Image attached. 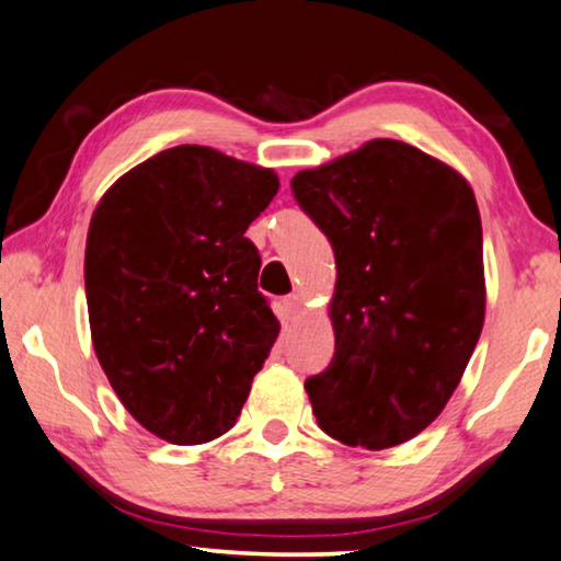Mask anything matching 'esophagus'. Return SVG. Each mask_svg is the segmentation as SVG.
<instances>
[{"instance_id": "1", "label": "esophagus", "mask_w": 561, "mask_h": 561, "mask_svg": "<svg viewBox=\"0 0 561 561\" xmlns=\"http://www.w3.org/2000/svg\"><path fill=\"white\" fill-rule=\"evenodd\" d=\"M283 306H286V313L288 316H298L302 308H306V300H302V296H298V293H293V296H288L286 300H283Z\"/></svg>"}]
</instances>
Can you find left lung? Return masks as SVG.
<instances>
[{"label": "left lung", "mask_w": 561, "mask_h": 561, "mask_svg": "<svg viewBox=\"0 0 561 561\" xmlns=\"http://www.w3.org/2000/svg\"><path fill=\"white\" fill-rule=\"evenodd\" d=\"M290 186L337 268L335 355L306 380L318 425L351 447L408 443L445 410L484 325L472 186L394 139L298 171Z\"/></svg>", "instance_id": "8db88e82"}]
</instances>
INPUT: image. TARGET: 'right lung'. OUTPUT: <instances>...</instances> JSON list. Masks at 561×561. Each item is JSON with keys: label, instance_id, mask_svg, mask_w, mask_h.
<instances>
[{"label": "right lung", "instance_id": "1", "mask_svg": "<svg viewBox=\"0 0 561 561\" xmlns=\"http://www.w3.org/2000/svg\"><path fill=\"white\" fill-rule=\"evenodd\" d=\"M278 186L273 169L183 144L124 173L91 216V343L131 417L171 445L236 425L280 333L245 238Z\"/></svg>", "mask_w": 561, "mask_h": 561}]
</instances>
